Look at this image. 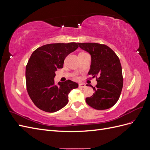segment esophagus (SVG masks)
I'll return each instance as SVG.
<instances>
[{"instance_id": "esophagus-1", "label": "esophagus", "mask_w": 150, "mask_h": 150, "mask_svg": "<svg viewBox=\"0 0 150 150\" xmlns=\"http://www.w3.org/2000/svg\"><path fill=\"white\" fill-rule=\"evenodd\" d=\"M86 84L84 83H80L79 84V88H86Z\"/></svg>"}]
</instances>
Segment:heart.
<instances>
[{"label":"heart","mask_w":150,"mask_h":150,"mask_svg":"<svg viewBox=\"0 0 150 150\" xmlns=\"http://www.w3.org/2000/svg\"><path fill=\"white\" fill-rule=\"evenodd\" d=\"M75 78H77V77H75Z\"/></svg>","instance_id":"1"}]
</instances>
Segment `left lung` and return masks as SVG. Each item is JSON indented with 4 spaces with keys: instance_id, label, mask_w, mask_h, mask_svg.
Returning a JSON list of instances; mask_svg holds the SVG:
<instances>
[{
    "instance_id": "left-lung-1",
    "label": "left lung",
    "mask_w": 150,
    "mask_h": 150,
    "mask_svg": "<svg viewBox=\"0 0 150 150\" xmlns=\"http://www.w3.org/2000/svg\"><path fill=\"white\" fill-rule=\"evenodd\" d=\"M80 48L90 54L91 64L88 74L96 78L92 96L86 102L95 110H107L118 101L123 85L122 68L119 57L106 45L98 43H78Z\"/></svg>"
}]
</instances>
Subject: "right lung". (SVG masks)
<instances>
[{
  "mask_svg": "<svg viewBox=\"0 0 150 150\" xmlns=\"http://www.w3.org/2000/svg\"><path fill=\"white\" fill-rule=\"evenodd\" d=\"M76 42L44 45L31 54L26 66L27 91L34 104L48 112L57 111L68 103V94L78 87L71 80L54 84L56 71L63 67L67 55L78 48Z\"/></svg>",
  "mask_w": 150,
  "mask_h": 150,
  "instance_id": "add662e5",
  "label": "right lung"
}]
</instances>
